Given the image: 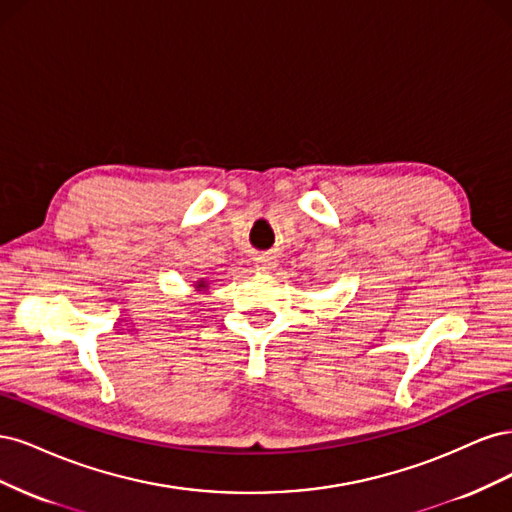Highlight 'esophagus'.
Wrapping results in <instances>:
<instances>
[{
  "label": "esophagus",
  "mask_w": 512,
  "mask_h": 512,
  "mask_svg": "<svg viewBox=\"0 0 512 512\" xmlns=\"http://www.w3.org/2000/svg\"><path fill=\"white\" fill-rule=\"evenodd\" d=\"M276 268V261L272 257H259L255 259V270L257 272H272Z\"/></svg>",
  "instance_id": "obj_1"
}]
</instances>
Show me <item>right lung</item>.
I'll list each match as a JSON object with an SVG mask.
<instances>
[{
    "instance_id": "obj_1",
    "label": "right lung",
    "mask_w": 512,
    "mask_h": 512,
    "mask_svg": "<svg viewBox=\"0 0 512 512\" xmlns=\"http://www.w3.org/2000/svg\"><path fill=\"white\" fill-rule=\"evenodd\" d=\"M206 283H204V280H200V283H197V289H202Z\"/></svg>"
}]
</instances>
